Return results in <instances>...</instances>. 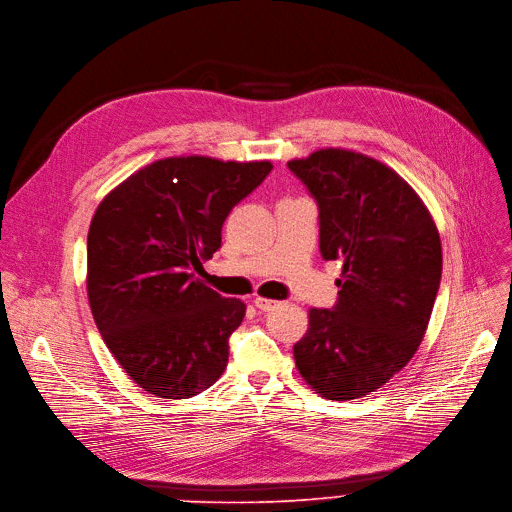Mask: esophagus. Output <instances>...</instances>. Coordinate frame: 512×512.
Returning a JSON list of instances; mask_svg holds the SVG:
<instances>
[{
  "label": "esophagus",
  "instance_id": "34e87169",
  "mask_svg": "<svg viewBox=\"0 0 512 512\" xmlns=\"http://www.w3.org/2000/svg\"><path fill=\"white\" fill-rule=\"evenodd\" d=\"M253 303H255V307H259L261 311H272V309L278 305V301L265 299V297H259V295L253 299Z\"/></svg>",
  "mask_w": 512,
  "mask_h": 512
}]
</instances>
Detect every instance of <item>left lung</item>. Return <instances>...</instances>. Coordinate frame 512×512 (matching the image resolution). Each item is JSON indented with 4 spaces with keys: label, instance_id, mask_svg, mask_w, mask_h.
<instances>
[{
    "label": "left lung",
    "instance_id": "1",
    "mask_svg": "<svg viewBox=\"0 0 512 512\" xmlns=\"http://www.w3.org/2000/svg\"><path fill=\"white\" fill-rule=\"evenodd\" d=\"M316 198L320 253L343 261L332 309H309L295 343L303 381L345 402L381 389L416 353L441 280V240L412 186L391 167L345 148L288 161Z\"/></svg>",
    "mask_w": 512,
    "mask_h": 512
}]
</instances>
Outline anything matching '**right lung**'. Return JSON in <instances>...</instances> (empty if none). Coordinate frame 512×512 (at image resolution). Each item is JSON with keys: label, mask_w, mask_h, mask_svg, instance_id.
Returning <instances> with one entry per match:
<instances>
[{"label": "right lung", "mask_w": 512, "mask_h": 512, "mask_svg": "<svg viewBox=\"0 0 512 512\" xmlns=\"http://www.w3.org/2000/svg\"><path fill=\"white\" fill-rule=\"evenodd\" d=\"M270 161L169 157L129 175L98 205L87 234V299L100 335L150 395L186 399L228 366L244 305L194 272L221 247L230 211Z\"/></svg>", "instance_id": "right-lung-1"}]
</instances>
